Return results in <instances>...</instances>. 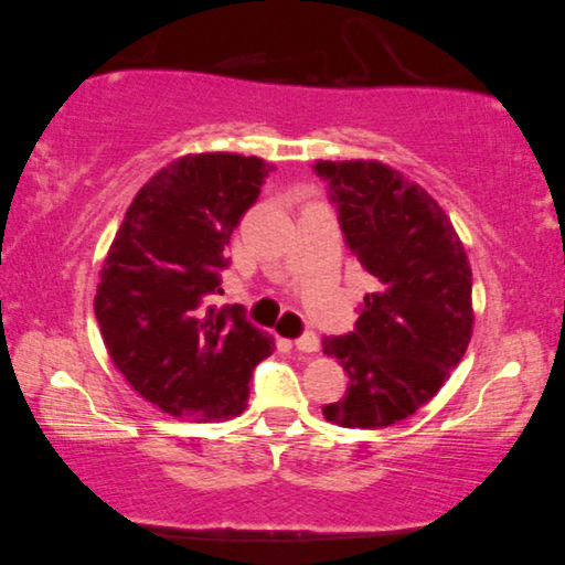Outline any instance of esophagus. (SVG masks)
<instances>
[{
  "label": "esophagus",
  "instance_id": "obj_1",
  "mask_svg": "<svg viewBox=\"0 0 565 565\" xmlns=\"http://www.w3.org/2000/svg\"><path fill=\"white\" fill-rule=\"evenodd\" d=\"M296 349H298L300 353H315V351H320V339H317V337L312 334V331H306V334L296 339Z\"/></svg>",
  "mask_w": 565,
  "mask_h": 565
}]
</instances>
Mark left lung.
Masks as SVG:
<instances>
[{
    "instance_id": "left-lung-1",
    "label": "left lung",
    "mask_w": 565,
    "mask_h": 565,
    "mask_svg": "<svg viewBox=\"0 0 565 565\" xmlns=\"http://www.w3.org/2000/svg\"><path fill=\"white\" fill-rule=\"evenodd\" d=\"M339 210L345 245L374 279L355 331L324 337L349 372L329 423L382 429L439 392L472 337V269L446 212L423 185L374 159L315 162Z\"/></svg>"
}]
</instances>
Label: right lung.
<instances>
[{
  "label": "right lung",
  "mask_w": 565,
  "mask_h": 565,
  "mask_svg": "<svg viewBox=\"0 0 565 565\" xmlns=\"http://www.w3.org/2000/svg\"><path fill=\"white\" fill-rule=\"evenodd\" d=\"M271 169L234 152L179 157L140 188L99 269L95 317L111 363L173 417L241 415L255 365L274 351L241 308L205 306Z\"/></svg>",
  "instance_id": "1"
}]
</instances>
